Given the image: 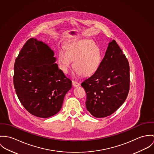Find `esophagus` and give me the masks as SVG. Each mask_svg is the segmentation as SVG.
I'll return each mask as SVG.
<instances>
[{"instance_id":"1","label":"esophagus","mask_w":154,"mask_h":154,"mask_svg":"<svg viewBox=\"0 0 154 154\" xmlns=\"http://www.w3.org/2000/svg\"><path fill=\"white\" fill-rule=\"evenodd\" d=\"M72 83L73 87H78V86L80 85V83H78L77 82H75V81H72Z\"/></svg>"}]
</instances>
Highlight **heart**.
Returning a JSON list of instances; mask_svg holds the SVG:
<instances>
[{
    "instance_id": "1",
    "label": "heart",
    "mask_w": 154,
    "mask_h": 154,
    "mask_svg": "<svg viewBox=\"0 0 154 154\" xmlns=\"http://www.w3.org/2000/svg\"><path fill=\"white\" fill-rule=\"evenodd\" d=\"M77 74L88 76L98 69L101 62V53L99 47L88 39H82L69 43L66 51L60 50L58 61L61 70L67 74L72 66Z\"/></svg>"
}]
</instances>
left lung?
Wrapping results in <instances>:
<instances>
[{"label": "left lung", "mask_w": 154, "mask_h": 154, "mask_svg": "<svg viewBox=\"0 0 154 154\" xmlns=\"http://www.w3.org/2000/svg\"><path fill=\"white\" fill-rule=\"evenodd\" d=\"M129 66L115 40H110L96 72L81 84L87 94L85 106L94 117L105 118L125 102L129 90Z\"/></svg>", "instance_id": "obj_1"}]
</instances>
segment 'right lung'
<instances>
[{
    "label": "right lung",
    "instance_id": "right-lung-1",
    "mask_svg": "<svg viewBox=\"0 0 154 154\" xmlns=\"http://www.w3.org/2000/svg\"><path fill=\"white\" fill-rule=\"evenodd\" d=\"M56 60L48 45L36 38L26 42L15 60L14 84L17 97L36 117L47 118L58 113L72 87Z\"/></svg>",
    "mask_w": 154,
    "mask_h": 154
}]
</instances>
